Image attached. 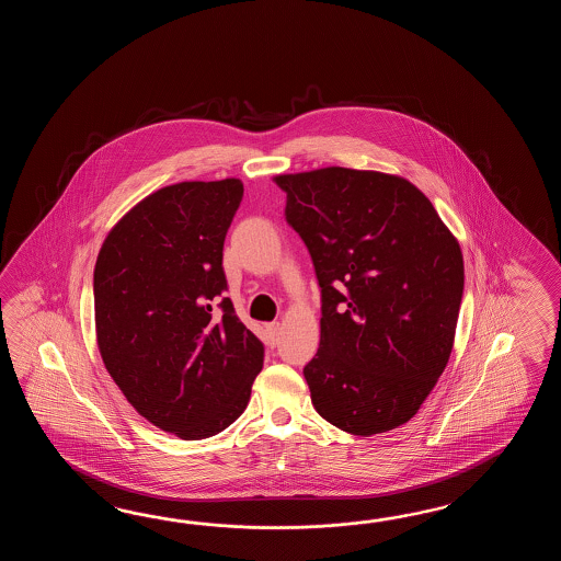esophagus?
<instances>
[{
	"label": "esophagus",
	"mask_w": 561,
	"mask_h": 561,
	"mask_svg": "<svg viewBox=\"0 0 561 561\" xmlns=\"http://www.w3.org/2000/svg\"><path fill=\"white\" fill-rule=\"evenodd\" d=\"M280 331H283L280 322H271V324H266V333H268V343H271V345L275 346L276 343H278Z\"/></svg>",
	"instance_id": "34e87169"
}]
</instances>
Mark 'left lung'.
I'll return each instance as SVG.
<instances>
[{"mask_svg":"<svg viewBox=\"0 0 561 561\" xmlns=\"http://www.w3.org/2000/svg\"><path fill=\"white\" fill-rule=\"evenodd\" d=\"M273 180L321 286V343L302 370L312 407L358 437L401 427L454 351L459 240L397 174L327 167Z\"/></svg>","mask_w":561,"mask_h":561,"instance_id":"obj_1","label":"left lung"}]
</instances>
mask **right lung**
Returning a JSON list of instances; mask_svg holds the SVG:
<instances>
[{
  "label": "right lung",
  "instance_id": "1",
  "mask_svg": "<svg viewBox=\"0 0 561 561\" xmlns=\"http://www.w3.org/2000/svg\"><path fill=\"white\" fill-rule=\"evenodd\" d=\"M239 179L170 184L110 228L94 268L95 341L119 391L180 439L227 430L249 405L263 343L225 288L222 249Z\"/></svg>",
  "mask_w": 561,
  "mask_h": 561
}]
</instances>
